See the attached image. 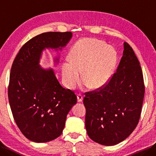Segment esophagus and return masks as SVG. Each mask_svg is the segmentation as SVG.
<instances>
[{
    "label": "esophagus",
    "instance_id": "1",
    "mask_svg": "<svg viewBox=\"0 0 156 156\" xmlns=\"http://www.w3.org/2000/svg\"><path fill=\"white\" fill-rule=\"evenodd\" d=\"M83 100V96H82L81 94H78L77 95V101L78 102H80Z\"/></svg>",
    "mask_w": 156,
    "mask_h": 156
}]
</instances>
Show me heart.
I'll return each instance as SVG.
<instances>
[{
    "label": "heart",
    "instance_id": "heart-1",
    "mask_svg": "<svg viewBox=\"0 0 156 156\" xmlns=\"http://www.w3.org/2000/svg\"><path fill=\"white\" fill-rule=\"evenodd\" d=\"M69 60L62 64V76L68 88H74L82 80L89 88L105 85L111 77L117 60L112 48L94 38H84L73 46Z\"/></svg>",
    "mask_w": 156,
    "mask_h": 156
}]
</instances>
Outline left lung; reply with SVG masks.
Returning <instances> with one entry per match:
<instances>
[{
	"instance_id": "left-lung-1",
	"label": "left lung",
	"mask_w": 156,
	"mask_h": 156,
	"mask_svg": "<svg viewBox=\"0 0 156 156\" xmlns=\"http://www.w3.org/2000/svg\"><path fill=\"white\" fill-rule=\"evenodd\" d=\"M85 126L92 140L114 145L125 140L140 121L145 94L140 63L127 42L121 61L102 87L85 92Z\"/></svg>"
}]
</instances>
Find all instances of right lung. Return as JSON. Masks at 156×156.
Returning <instances> with one entry per match:
<instances>
[{
  "instance_id": "obj_1",
  "label": "right lung",
  "mask_w": 156,
  "mask_h": 156,
  "mask_svg": "<svg viewBox=\"0 0 156 156\" xmlns=\"http://www.w3.org/2000/svg\"><path fill=\"white\" fill-rule=\"evenodd\" d=\"M72 34L46 32L23 45L13 61L8 97L13 118L28 140L50 141L63 132L68 112L77 102L74 92L62 87L52 69L39 65L43 49L64 47Z\"/></svg>"
}]
</instances>
